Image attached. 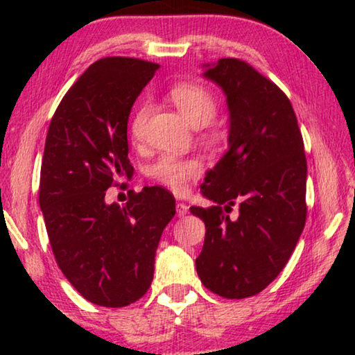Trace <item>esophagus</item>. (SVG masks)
Returning <instances> with one entry per match:
<instances>
[{"label": "esophagus", "mask_w": 355, "mask_h": 355, "mask_svg": "<svg viewBox=\"0 0 355 355\" xmlns=\"http://www.w3.org/2000/svg\"><path fill=\"white\" fill-rule=\"evenodd\" d=\"M187 211H189V207L186 205V203L179 202L178 205H176V215H178L179 218H182V216L187 215Z\"/></svg>", "instance_id": "34e87169"}]
</instances>
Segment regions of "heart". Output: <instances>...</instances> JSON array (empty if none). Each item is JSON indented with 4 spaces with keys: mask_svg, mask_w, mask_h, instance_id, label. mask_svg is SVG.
<instances>
[{
    "mask_svg": "<svg viewBox=\"0 0 355 355\" xmlns=\"http://www.w3.org/2000/svg\"><path fill=\"white\" fill-rule=\"evenodd\" d=\"M169 98L184 118L193 125H207L215 119L218 113L216 96L207 87L196 82H181L169 89ZM150 114L148 101H140L130 118V135L137 140L142 137L145 123ZM202 163L197 158H182L176 155L164 153L148 164L147 176L159 186L171 189L181 193L186 191L187 184L200 176Z\"/></svg>",
    "mask_w": 355,
    "mask_h": 355,
    "instance_id": "1",
    "label": "heart"
}]
</instances>
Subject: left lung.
I'll use <instances>...</instances> for the list:
<instances>
[{
  "label": "left lung",
  "instance_id": "obj_1",
  "mask_svg": "<svg viewBox=\"0 0 355 355\" xmlns=\"http://www.w3.org/2000/svg\"><path fill=\"white\" fill-rule=\"evenodd\" d=\"M205 76L225 90L231 129L230 150L202 186L215 203L191 208L207 230L196 266L211 293L245 299L281 273L302 234L307 158L293 105L273 80L237 58Z\"/></svg>",
  "mask_w": 355,
  "mask_h": 355
}]
</instances>
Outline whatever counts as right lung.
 I'll use <instances>...</instances> for the list:
<instances>
[{"label": "right lung", "instance_id": "right-lung-1", "mask_svg": "<svg viewBox=\"0 0 355 355\" xmlns=\"http://www.w3.org/2000/svg\"><path fill=\"white\" fill-rule=\"evenodd\" d=\"M157 62L108 56L66 92L48 128L38 202L56 263L77 293L101 307H125L147 293L159 237L176 213L166 189L129 192L125 205L106 189L130 176L128 119Z\"/></svg>", "mask_w": 355, "mask_h": 355}]
</instances>
